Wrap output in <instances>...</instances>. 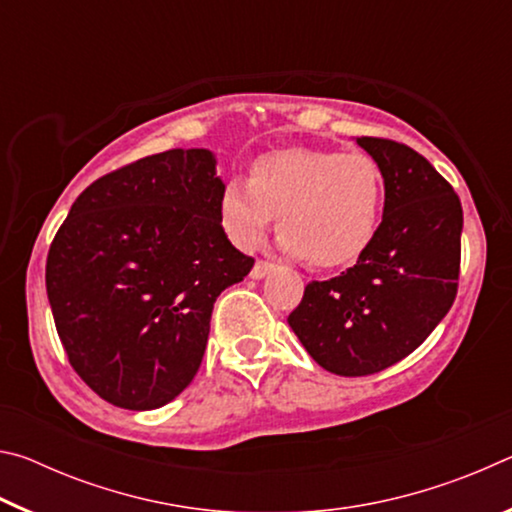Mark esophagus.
I'll use <instances>...</instances> for the list:
<instances>
[{
	"label": "esophagus",
	"instance_id": "obj_1",
	"mask_svg": "<svg viewBox=\"0 0 512 512\" xmlns=\"http://www.w3.org/2000/svg\"><path fill=\"white\" fill-rule=\"evenodd\" d=\"M273 268H275L273 262H264V259H259V262L253 266V271H250V277H253V280H262V277L271 273Z\"/></svg>",
	"mask_w": 512,
	"mask_h": 512
}]
</instances>
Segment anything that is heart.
<instances>
[{
    "label": "heart",
    "instance_id": "heart-1",
    "mask_svg": "<svg viewBox=\"0 0 512 512\" xmlns=\"http://www.w3.org/2000/svg\"><path fill=\"white\" fill-rule=\"evenodd\" d=\"M384 180L366 153L284 149L259 158L250 180H228L219 219L239 248L253 250L280 216L282 246L318 268L345 266L375 237Z\"/></svg>",
    "mask_w": 512,
    "mask_h": 512
}]
</instances>
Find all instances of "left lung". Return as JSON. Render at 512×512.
I'll use <instances>...</instances> for the list:
<instances>
[{"label": "left lung", "mask_w": 512, "mask_h": 512, "mask_svg": "<svg viewBox=\"0 0 512 512\" xmlns=\"http://www.w3.org/2000/svg\"><path fill=\"white\" fill-rule=\"evenodd\" d=\"M384 178V216L357 264L309 282L289 325L318 366L375 375L418 348L452 309L461 271L463 207L411 146L357 137Z\"/></svg>", "instance_id": "8db88e82"}]
</instances>
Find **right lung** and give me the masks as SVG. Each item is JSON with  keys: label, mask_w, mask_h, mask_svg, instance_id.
<instances>
[{"label": "right lung", "mask_w": 512, "mask_h": 512, "mask_svg": "<svg viewBox=\"0 0 512 512\" xmlns=\"http://www.w3.org/2000/svg\"><path fill=\"white\" fill-rule=\"evenodd\" d=\"M223 187L212 151L155 153L94 180L51 241L60 343L119 409H160L192 384L216 298L255 264L225 237Z\"/></svg>", "instance_id": "add662e5"}]
</instances>
